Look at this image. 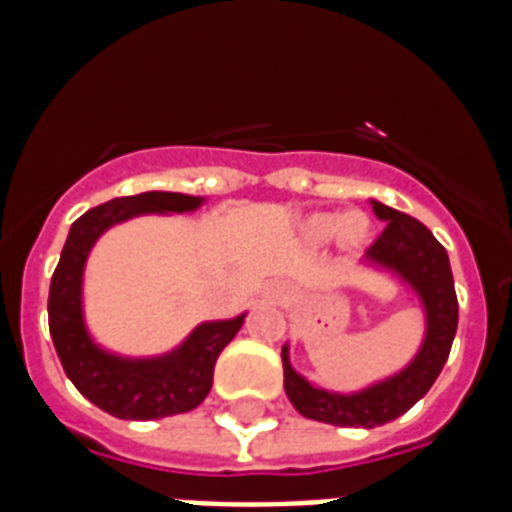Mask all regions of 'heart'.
Returning <instances> with one entry per match:
<instances>
[{
    "instance_id": "heart-1",
    "label": "heart",
    "mask_w": 512,
    "mask_h": 512,
    "mask_svg": "<svg viewBox=\"0 0 512 512\" xmlns=\"http://www.w3.org/2000/svg\"><path fill=\"white\" fill-rule=\"evenodd\" d=\"M305 233H308L313 241H329L340 233L342 244L358 247V244L366 239V233H369V220H366L361 212H350V215H342V212H324V215H313L311 220L305 223Z\"/></svg>"
}]
</instances>
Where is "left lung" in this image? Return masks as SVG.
Wrapping results in <instances>:
<instances>
[{
    "mask_svg": "<svg viewBox=\"0 0 512 512\" xmlns=\"http://www.w3.org/2000/svg\"><path fill=\"white\" fill-rule=\"evenodd\" d=\"M374 215L385 220V228L369 247L374 263L398 271L420 295L428 313V335L412 364L390 380L372 388L340 396L313 388L289 364V350H281L284 390L295 409L308 420L342 425V428H377L409 412L430 390L444 369L452 340L457 335V292L446 249L433 233L406 212L374 201Z\"/></svg>",
    "mask_w": 512,
    "mask_h": 512,
    "instance_id": "left-lung-1",
    "label": "left lung"
}]
</instances>
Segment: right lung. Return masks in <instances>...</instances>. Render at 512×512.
Instances as JSON below:
<instances>
[{
  "instance_id": "right-lung-1",
  "label": "right lung",
  "mask_w": 512,
  "mask_h": 512,
  "mask_svg": "<svg viewBox=\"0 0 512 512\" xmlns=\"http://www.w3.org/2000/svg\"><path fill=\"white\" fill-rule=\"evenodd\" d=\"M199 204L201 199L185 193L148 191L92 207L71 225L60 263L52 273L47 316L60 364L84 398L119 420H162L196 409L212 388L217 356L236 337L244 316L201 324L170 356L148 361L108 356L98 345H92L84 329V260L108 225L143 212H191Z\"/></svg>"
}]
</instances>
